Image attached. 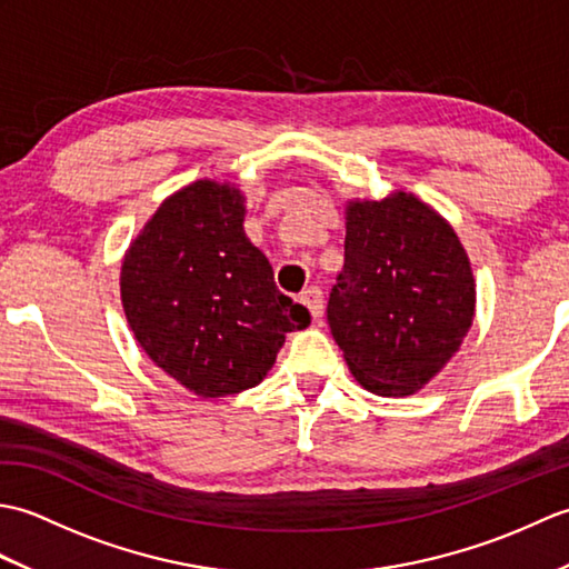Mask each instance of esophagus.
Instances as JSON below:
<instances>
[{"instance_id":"34e87169","label":"esophagus","mask_w":569,"mask_h":569,"mask_svg":"<svg viewBox=\"0 0 569 569\" xmlns=\"http://www.w3.org/2000/svg\"><path fill=\"white\" fill-rule=\"evenodd\" d=\"M300 300H303V303L308 306V310H310V316H312V320L316 322H320V318H322V312H325V300H322V291L318 286H310L308 291H303L300 293Z\"/></svg>"}]
</instances>
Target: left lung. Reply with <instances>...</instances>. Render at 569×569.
<instances>
[{"mask_svg": "<svg viewBox=\"0 0 569 569\" xmlns=\"http://www.w3.org/2000/svg\"><path fill=\"white\" fill-rule=\"evenodd\" d=\"M471 318L475 276L438 212L408 192L349 204L328 322L365 389L416 393L457 352Z\"/></svg>", "mask_w": 569, "mask_h": 569, "instance_id": "1", "label": "left lung"}]
</instances>
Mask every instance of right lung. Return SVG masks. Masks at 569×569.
Returning a JSON list of instances; mask_svg holds the SVG:
<instances>
[{"label": "right lung", "instance_id": "add662e5", "mask_svg": "<svg viewBox=\"0 0 569 569\" xmlns=\"http://www.w3.org/2000/svg\"><path fill=\"white\" fill-rule=\"evenodd\" d=\"M241 222L237 188L198 180L156 210L122 263V303L143 352L202 398L257 386L286 332L310 325Z\"/></svg>", "mask_w": 569, "mask_h": 569}]
</instances>
